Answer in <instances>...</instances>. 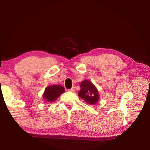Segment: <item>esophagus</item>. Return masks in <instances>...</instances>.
I'll return each mask as SVG.
<instances>
[{
	"label": "esophagus",
	"instance_id": "esophagus-1",
	"mask_svg": "<svg viewBox=\"0 0 150 150\" xmlns=\"http://www.w3.org/2000/svg\"><path fill=\"white\" fill-rule=\"evenodd\" d=\"M68 91H71V92H74L75 91V88L73 87L71 89H68Z\"/></svg>",
	"mask_w": 150,
	"mask_h": 150
}]
</instances>
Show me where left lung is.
<instances>
[{"label":"left lung","instance_id":"obj_1","mask_svg":"<svg viewBox=\"0 0 150 150\" xmlns=\"http://www.w3.org/2000/svg\"><path fill=\"white\" fill-rule=\"evenodd\" d=\"M79 96L90 104H95L99 99V93L95 86L90 81H84L81 83Z\"/></svg>","mask_w":150,"mask_h":150}]
</instances>
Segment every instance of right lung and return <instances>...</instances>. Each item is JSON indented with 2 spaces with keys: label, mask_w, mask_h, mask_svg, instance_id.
I'll return each mask as SVG.
<instances>
[{
  "label": "right lung",
  "mask_w": 150,
  "mask_h": 150,
  "mask_svg": "<svg viewBox=\"0 0 150 150\" xmlns=\"http://www.w3.org/2000/svg\"><path fill=\"white\" fill-rule=\"evenodd\" d=\"M65 91L64 88L60 85H53L47 87L44 91L43 97L44 99L49 102H53L56 100L60 94Z\"/></svg>",
  "instance_id": "add662e5"
}]
</instances>
